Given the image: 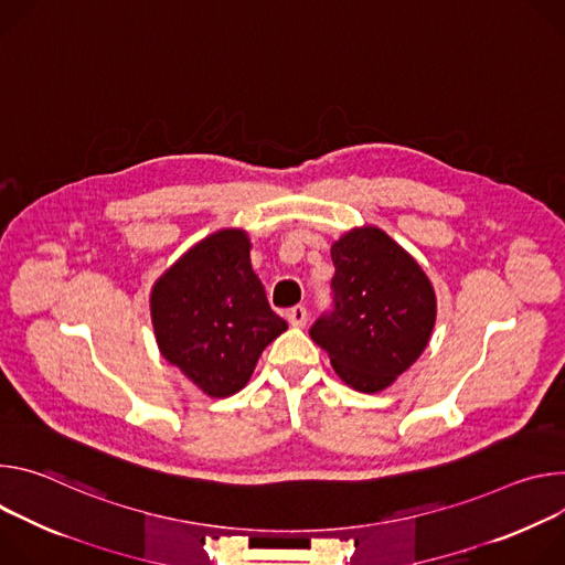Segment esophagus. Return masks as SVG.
Listing matches in <instances>:
<instances>
[{
	"label": "esophagus",
	"mask_w": 565,
	"mask_h": 565,
	"mask_svg": "<svg viewBox=\"0 0 565 565\" xmlns=\"http://www.w3.org/2000/svg\"><path fill=\"white\" fill-rule=\"evenodd\" d=\"M287 321H289L294 328H302V326L307 323V307H302V305L291 307L289 315H287Z\"/></svg>",
	"instance_id": "esophagus-1"
}]
</instances>
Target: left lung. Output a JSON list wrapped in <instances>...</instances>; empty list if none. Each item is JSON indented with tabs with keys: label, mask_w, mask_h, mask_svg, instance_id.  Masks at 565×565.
I'll list each match as a JSON object with an SVG mask.
<instances>
[{
	"label": "left lung",
	"mask_w": 565,
	"mask_h": 565,
	"mask_svg": "<svg viewBox=\"0 0 565 565\" xmlns=\"http://www.w3.org/2000/svg\"><path fill=\"white\" fill-rule=\"evenodd\" d=\"M332 309L309 328L339 377L380 393L415 363L435 326V294L422 267L380 228L332 246Z\"/></svg>",
	"instance_id": "obj_1"
}]
</instances>
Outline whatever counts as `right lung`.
Instances as JSON below:
<instances>
[{
  "label": "right lung",
  "instance_id": "1",
  "mask_svg": "<svg viewBox=\"0 0 565 565\" xmlns=\"http://www.w3.org/2000/svg\"><path fill=\"white\" fill-rule=\"evenodd\" d=\"M248 237L224 228L179 258L154 285L161 354L211 397L244 388L263 350L287 330L250 269Z\"/></svg>",
  "mask_w": 565,
  "mask_h": 565
}]
</instances>
